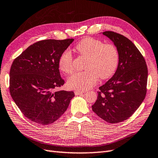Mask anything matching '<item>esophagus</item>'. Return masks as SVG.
Listing matches in <instances>:
<instances>
[{
	"mask_svg": "<svg viewBox=\"0 0 158 158\" xmlns=\"http://www.w3.org/2000/svg\"><path fill=\"white\" fill-rule=\"evenodd\" d=\"M74 93H75V95H79V94H81L84 93L85 91H79V90L77 91V90H76V91H74Z\"/></svg>",
	"mask_w": 158,
	"mask_h": 158,
	"instance_id": "1",
	"label": "esophagus"
}]
</instances>
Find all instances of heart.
Returning <instances> with one entry per match:
<instances>
[{"instance_id":"heart-1","label":"heart","mask_w":158,"mask_h":158,"mask_svg":"<svg viewBox=\"0 0 158 158\" xmlns=\"http://www.w3.org/2000/svg\"><path fill=\"white\" fill-rule=\"evenodd\" d=\"M81 56L87 57L85 68L76 72L67 80V86L71 89L84 91L93 87L98 77L102 79L110 77L118 65L119 53L114 44H105L93 38L83 39L75 46ZM58 67L63 73L70 74L73 71V57L70 52L65 51L60 56Z\"/></svg>"}]
</instances>
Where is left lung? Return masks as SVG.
<instances>
[{
    "label": "left lung",
    "mask_w": 158,
    "mask_h": 158,
    "mask_svg": "<svg viewBox=\"0 0 158 158\" xmlns=\"http://www.w3.org/2000/svg\"><path fill=\"white\" fill-rule=\"evenodd\" d=\"M102 34L118 49L119 61L112 77L99 87L92 110L107 123H118L130 118L145 98L148 67L142 53L128 38L112 31Z\"/></svg>",
    "instance_id": "left-lung-1"
}]
</instances>
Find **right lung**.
<instances>
[{
	"mask_svg": "<svg viewBox=\"0 0 158 158\" xmlns=\"http://www.w3.org/2000/svg\"><path fill=\"white\" fill-rule=\"evenodd\" d=\"M73 40H41L13 61L10 70V95L22 113L35 123L48 125L59 119L75 96L73 91H55L65 83L58 60Z\"/></svg>",
	"mask_w": 158,
	"mask_h": 158,
	"instance_id": "obj_1",
	"label": "right lung"
}]
</instances>
